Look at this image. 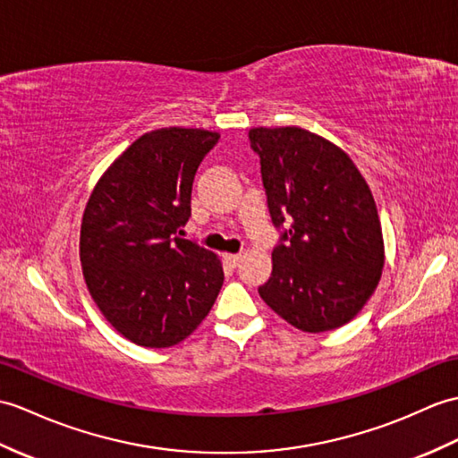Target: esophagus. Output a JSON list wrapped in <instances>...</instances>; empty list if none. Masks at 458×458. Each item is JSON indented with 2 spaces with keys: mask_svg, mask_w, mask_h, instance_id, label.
<instances>
[{
  "mask_svg": "<svg viewBox=\"0 0 458 458\" xmlns=\"http://www.w3.org/2000/svg\"><path fill=\"white\" fill-rule=\"evenodd\" d=\"M222 258H225V261L230 265V267H236V265L242 259V255L240 253H225V255H222Z\"/></svg>",
  "mask_w": 458,
  "mask_h": 458,
  "instance_id": "esophagus-1",
  "label": "esophagus"
}]
</instances>
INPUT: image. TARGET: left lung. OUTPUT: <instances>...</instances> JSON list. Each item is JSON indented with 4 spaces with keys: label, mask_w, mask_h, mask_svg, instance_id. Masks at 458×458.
<instances>
[{
    "label": "left lung",
    "mask_w": 458,
    "mask_h": 458,
    "mask_svg": "<svg viewBox=\"0 0 458 458\" xmlns=\"http://www.w3.org/2000/svg\"><path fill=\"white\" fill-rule=\"evenodd\" d=\"M275 226L291 220L271 253L259 296L308 334L342 327L363 310L385 267V240L373 193L342 148L301 126H255Z\"/></svg>",
    "instance_id": "left-lung-1"
}]
</instances>
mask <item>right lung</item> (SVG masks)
Segmentation results:
<instances>
[{
  "instance_id": "1",
  "label": "right lung",
  "mask_w": 458,
  "mask_h": 458,
  "mask_svg": "<svg viewBox=\"0 0 458 458\" xmlns=\"http://www.w3.org/2000/svg\"><path fill=\"white\" fill-rule=\"evenodd\" d=\"M220 134L169 126L142 134L105 169L83 210L85 284L116 332L172 347L205 320L225 283L215 251L177 236L199 164Z\"/></svg>"
}]
</instances>
